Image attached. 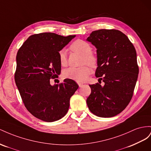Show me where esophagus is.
<instances>
[{"label":"esophagus","instance_id":"34e87169","mask_svg":"<svg viewBox=\"0 0 151 151\" xmlns=\"http://www.w3.org/2000/svg\"><path fill=\"white\" fill-rule=\"evenodd\" d=\"M78 85L79 86V87H82V85H83V83H80V82H78Z\"/></svg>","mask_w":151,"mask_h":151}]
</instances>
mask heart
I'll return each instance as SVG.
<instances>
[{
	"instance_id": "obj_1",
	"label": "heart",
	"mask_w": 151,
	"mask_h": 151,
	"mask_svg": "<svg viewBox=\"0 0 151 151\" xmlns=\"http://www.w3.org/2000/svg\"><path fill=\"white\" fill-rule=\"evenodd\" d=\"M70 49L76 52L83 55L82 64L87 63L92 67H94L97 63V59L92 53V46L87 42L83 40H77L70 46ZM59 63L63 66H66L68 64L66 52L61 49L58 52ZM91 73V69L88 65H85L79 68L70 67L63 71L64 78L75 80L78 82H83L88 78Z\"/></svg>"
}]
</instances>
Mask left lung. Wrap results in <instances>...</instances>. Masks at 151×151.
<instances>
[{"label": "left lung", "instance_id": "8db88e82", "mask_svg": "<svg viewBox=\"0 0 151 151\" xmlns=\"http://www.w3.org/2000/svg\"><path fill=\"white\" fill-rule=\"evenodd\" d=\"M97 49L96 76L105 82L90 85L87 99L88 109L99 117L111 118L123 111L130 103L139 74L134 46L117 29L93 31L87 39Z\"/></svg>", "mask_w": 151, "mask_h": 151}]
</instances>
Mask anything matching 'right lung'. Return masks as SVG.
<instances>
[{"label":"right lung","instance_id":"right-lung-1","mask_svg":"<svg viewBox=\"0 0 151 151\" xmlns=\"http://www.w3.org/2000/svg\"><path fill=\"white\" fill-rule=\"evenodd\" d=\"M75 35L63 37L41 33L29 37L18 51L14 80L24 106L33 116L46 122L66 115L70 100L78 85L65 79L52 86L50 79L61 73L58 52Z\"/></svg>","mask_w":151,"mask_h":151}]
</instances>
